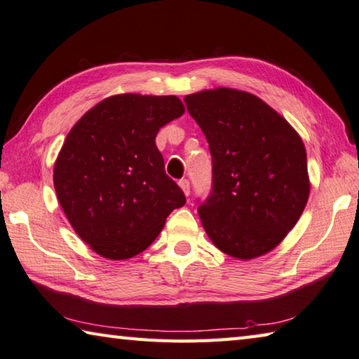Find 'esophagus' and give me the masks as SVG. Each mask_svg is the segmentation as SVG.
I'll list each match as a JSON object with an SVG mask.
<instances>
[{
    "label": "esophagus",
    "instance_id": "esophagus-1",
    "mask_svg": "<svg viewBox=\"0 0 359 359\" xmlns=\"http://www.w3.org/2000/svg\"><path fill=\"white\" fill-rule=\"evenodd\" d=\"M179 185H180L182 190H184L185 196H190V182H188V179H182L179 182Z\"/></svg>",
    "mask_w": 359,
    "mask_h": 359
}]
</instances>
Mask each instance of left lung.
I'll return each instance as SVG.
<instances>
[{"label": "left lung", "instance_id": "obj_1", "mask_svg": "<svg viewBox=\"0 0 359 359\" xmlns=\"http://www.w3.org/2000/svg\"><path fill=\"white\" fill-rule=\"evenodd\" d=\"M212 154V190L198 213L213 245L254 259L283 242L309 198L306 149L259 97L218 88L185 97Z\"/></svg>", "mask_w": 359, "mask_h": 359}]
</instances>
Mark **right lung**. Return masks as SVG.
I'll list each match as a JSON object with an SVG mask.
<instances>
[{"instance_id":"right-lung-1","label":"right lung","mask_w":359,"mask_h":359,"mask_svg":"<svg viewBox=\"0 0 359 359\" xmlns=\"http://www.w3.org/2000/svg\"><path fill=\"white\" fill-rule=\"evenodd\" d=\"M185 113L175 95L119 94L70 130L53 171L69 223L100 256L123 260L151 245L185 194L165 172L158 130Z\"/></svg>"}]
</instances>
